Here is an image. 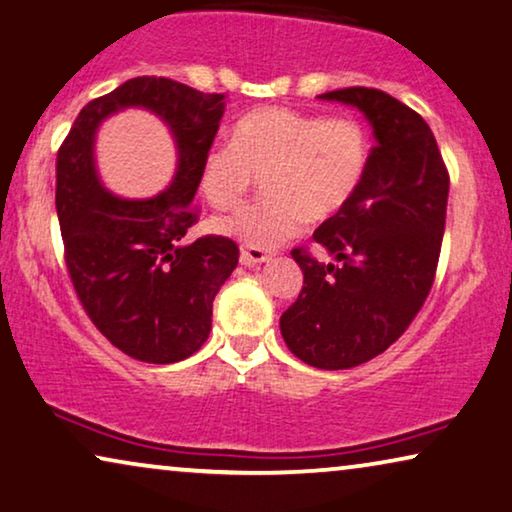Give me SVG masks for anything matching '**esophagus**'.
<instances>
[{
    "mask_svg": "<svg viewBox=\"0 0 512 512\" xmlns=\"http://www.w3.org/2000/svg\"><path fill=\"white\" fill-rule=\"evenodd\" d=\"M271 255L264 253V250L253 248V246H243L241 248V262L246 266H257V264H264L269 262Z\"/></svg>",
    "mask_w": 512,
    "mask_h": 512,
    "instance_id": "obj_1",
    "label": "esophagus"
}]
</instances>
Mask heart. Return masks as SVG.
I'll use <instances>...</instances> for the list:
<instances>
[{
    "label": "heart",
    "mask_w": 512,
    "mask_h": 512,
    "mask_svg": "<svg viewBox=\"0 0 512 512\" xmlns=\"http://www.w3.org/2000/svg\"><path fill=\"white\" fill-rule=\"evenodd\" d=\"M370 165V137L352 117H319L289 108L248 112L230 142L213 144L200 165V193L211 207L239 204L262 174L264 197L213 220L218 234L259 250L294 239L354 200Z\"/></svg>",
    "instance_id": "b5f03b06"
}]
</instances>
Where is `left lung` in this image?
I'll list each match as a JSON object with an SVG mask.
<instances>
[{
	"mask_svg": "<svg viewBox=\"0 0 512 512\" xmlns=\"http://www.w3.org/2000/svg\"><path fill=\"white\" fill-rule=\"evenodd\" d=\"M317 98L363 112L377 144L354 200L312 234L335 262L292 250L303 289L282 312L280 333L312 368L347 370L386 352L430 294L448 172L430 126L398 98L368 87Z\"/></svg>",
	"mask_w": 512,
	"mask_h": 512,
	"instance_id": "8db88e82",
	"label": "left lung"
}]
</instances>
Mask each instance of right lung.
Listing matches in <instances>:
<instances>
[{
  "label": "right lung",
  "mask_w": 512,
  "mask_h": 512,
  "mask_svg": "<svg viewBox=\"0 0 512 512\" xmlns=\"http://www.w3.org/2000/svg\"><path fill=\"white\" fill-rule=\"evenodd\" d=\"M128 107L147 109L171 128L178 170L154 198L110 194L97 177L95 133ZM225 103L181 82L133 78L80 110L57 154V216L66 266L96 329L144 363H177L209 338L213 299L239 264L225 236L186 243L202 158Z\"/></svg>",
  "instance_id": "1"
}]
</instances>
